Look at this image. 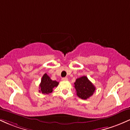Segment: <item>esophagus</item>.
Listing matches in <instances>:
<instances>
[{"instance_id":"obj_1","label":"esophagus","mask_w":130,"mask_h":130,"mask_svg":"<svg viewBox=\"0 0 130 130\" xmlns=\"http://www.w3.org/2000/svg\"><path fill=\"white\" fill-rule=\"evenodd\" d=\"M62 80H68V78H67V77H62Z\"/></svg>"}]
</instances>
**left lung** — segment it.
<instances>
[{
  "label": "left lung",
  "mask_w": 130,
  "mask_h": 130,
  "mask_svg": "<svg viewBox=\"0 0 130 130\" xmlns=\"http://www.w3.org/2000/svg\"><path fill=\"white\" fill-rule=\"evenodd\" d=\"M74 84L77 96L83 100H87L95 92V87L85 76L76 79Z\"/></svg>",
  "instance_id": "1"
}]
</instances>
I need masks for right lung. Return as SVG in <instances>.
Instances as JSON below:
<instances>
[{"mask_svg":"<svg viewBox=\"0 0 130 130\" xmlns=\"http://www.w3.org/2000/svg\"><path fill=\"white\" fill-rule=\"evenodd\" d=\"M59 85V82L53 80L50 77L45 73L41 78V83L39 86V92L43 94L51 93L53 91V89Z\"/></svg>","mask_w":130,"mask_h":130,"instance_id":"right-lung-1","label":"right lung"}]
</instances>
